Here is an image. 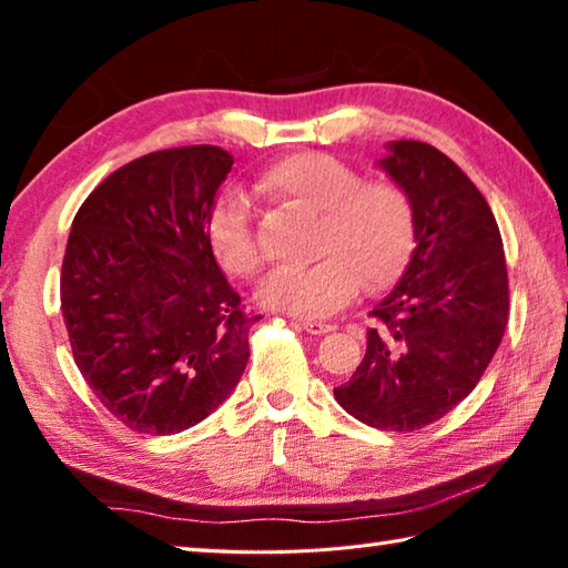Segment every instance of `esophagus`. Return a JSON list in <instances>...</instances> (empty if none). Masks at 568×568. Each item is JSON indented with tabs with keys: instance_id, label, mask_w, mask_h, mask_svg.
<instances>
[{
	"instance_id": "34e87169",
	"label": "esophagus",
	"mask_w": 568,
	"mask_h": 568,
	"mask_svg": "<svg viewBox=\"0 0 568 568\" xmlns=\"http://www.w3.org/2000/svg\"><path fill=\"white\" fill-rule=\"evenodd\" d=\"M301 327L311 335H325V333H329V329H335V325L317 323V320H301Z\"/></svg>"
}]
</instances>
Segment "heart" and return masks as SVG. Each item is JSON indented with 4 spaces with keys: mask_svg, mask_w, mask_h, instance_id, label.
Returning a JSON list of instances; mask_svg holds the SVG:
<instances>
[{
    "mask_svg": "<svg viewBox=\"0 0 568 568\" xmlns=\"http://www.w3.org/2000/svg\"><path fill=\"white\" fill-rule=\"evenodd\" d=\"M257 189L285 209L315 213L313 255L307 267H277L257 287L267 311L301 320L333 315L365 291H385L399 281L417 241L415 205L399 183L363 179L337 156L301 151L265 166ZM209 243L225 273L251 277L263 263L253 213L229 193L209 215Z\"/></svg>",
    "mask_w": 568,
    "mask_h": 568,
    "instance_id": "b5f03b06",
    "label": "heart"
}]
</instances>
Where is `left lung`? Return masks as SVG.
<instances>
[{
	"label": "left lung",
	"mask_w": 568,
	"mask_h": 568,
	"mask_svg": "<svg viewBox=\"0 0 568 568\" xmlns=\"http://www.w3.org/2000/svg\"><path fill=\"white\" fill-rule=\"evenodd\" d=\"M409 193L417 248L369 313L363 363L335 387L369 427L415 432L477 387L509 320V281L489 203L455 161L422 141H389L379 159Z\"/></svg>",
	"instance_id": "left-lung-1"
}]
</instances>
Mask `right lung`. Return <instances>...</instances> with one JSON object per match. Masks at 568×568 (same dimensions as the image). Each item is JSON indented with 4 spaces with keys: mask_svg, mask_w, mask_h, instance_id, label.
Masks as SVG:
<instances>
[{
    "mask_svg": "<svg viewBox=\"0 0 568 568\" xmlns=\"http://www.w3.org/2000/svg\"><path fill=\"white\" fill-rule=\"evenodd\" d=\"M219 146L153 151L81 203L61 263L71 353L101 405L133 432L179 435L239 385L261 315L243 311L209 243Z\"/></svg>",
    "mask_w": 568,
    "mask_h": 568,
    "instance_id": "1",
    "label": "right lung"
}]
</instances>
